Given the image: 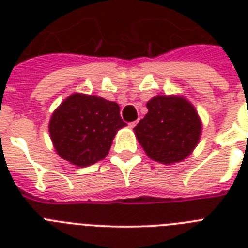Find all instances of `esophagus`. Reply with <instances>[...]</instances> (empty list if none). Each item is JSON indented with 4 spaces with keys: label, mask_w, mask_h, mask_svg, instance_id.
<instances>
[{
    "label": "esophagus",
    "mask_w": 248,
    "mask_h": 248,
    "mask_svg": "<svg viewBox=\"0 0 248 248\" xmlns=\"http://www.w3.org/2000/svg\"><path fill=\"white\" fill-rule=\"evenodd\" d=\"M136 126V122H130V124H128V127L130 128H134Z\"/></svg>",
    "instance_id": "1"
}]
</instances>
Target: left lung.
Listing matches in <instances>:
<instances>
[{"label": "left lung", "mask_w": 248, "mask_h": 248, "mask_svg": "<svg viewBox=\"0 0 248 248\" xmlns=\"http://www.w3.org/2000/svg\"><path fill=\"white\" fill-rule=\"evenodd\" d=\"M147 108L134 131L148 157L171 165L190 155L202 131L196 108L183 96L162 95L152 97Z\"/></svg>", "instance_id": "1"}]
</instances>
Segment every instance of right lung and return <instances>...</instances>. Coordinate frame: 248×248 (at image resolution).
Wrapping results in <instances>:
<instances>
[{
  "mask_svg": "<svg viewBox=\"0 0 248 248\" xmlns=\"http://www.w3.org/2000/svg\"><path fill=\"white\" fill-rule=\"evenodd\" d=\"M124 126L117 103L73 93L52 113L48 131L62 158L86 167L107 157L117 131Z\"/></svg>",
  "mask_w": 248,
  "mask_h": 248,
  "instance_id": "obj_1",
  "label": "right lung"
}]
</instances>
